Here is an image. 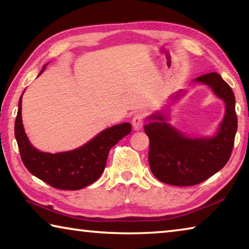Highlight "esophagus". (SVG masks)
<instances>
[{
    "instance_id": "1",
    "label": "esophagus",
    "mask_w": 249,
    "mask_h": 249,
    "mask_svg": "<svg viewBox=\"0 0 249 249\" xmlns=\"http://www.w3.org/2000/svg\"><path fill=\"white\" fill-rule=\"evenodd\" d=\"M133 124V129L134 130H141L144 127V116L142 114H136L133 117L132 121Z\"/></svg>"
}]
</instances>
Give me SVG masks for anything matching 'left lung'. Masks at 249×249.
I'll use <instances>...</instances> for the list:
<instances>
[{
	"mask_svg": "<svg viewBox=\"0 0 249 249\" xmlns=\"http://www.w3.org/2000/svg\"><path fill=\"white\" fill-rule=\"evenodd\" d=\"M195 83L208 86L225 104V114L212 136H190L169 122V109L184 92L170 95L166 107L147 117L145 132L149 137L148 162L161 182L188 187L203 182L226 165L233 150L237 116L231 87L217 72L201 75Z\"/></svg>",
	"mask_w": 249,
	"mask_h": 249,
	"instance_id": "8db88e82",
	"label": "left lung"
}]
</instances>
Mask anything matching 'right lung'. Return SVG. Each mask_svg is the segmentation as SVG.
<instances>
[{"mask_svg": "<svg viewBox=\"0 0 249 249\" xmlns=\"http://www.w3.org/2000/svg\"><path fill=\"white\" fill-rule=\"evenodd\" d=\"M46 64L39 75L44 72ZM25 92V91H24ZM23 92V93H24ZM15 120V138L27 170L52 187L61 190H80L93 183L104 171L109 149L130 133L129 123L117 124L100 132L78 148L61 153H45L29 142L22 120V98Z\"/></svg>", "mask_w": 249, "mask_h": 249, "instance_id": "add662e5", "label": "right lung"}]
</instances>
